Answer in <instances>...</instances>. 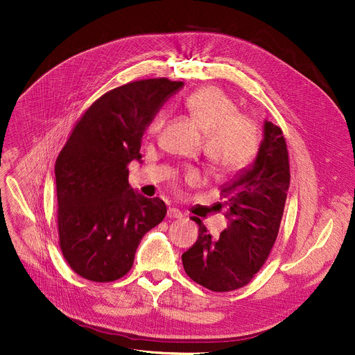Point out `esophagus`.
Returning <instances> with one entry per match:
<instances>
[{
    "mask_svg": "<svg viewBox=\"0 0 355 355\" xmlns=\"http://www.w3.org/2000/svg\"><path fill=\"white\" fill-rule=\"evenodd\" d=\"M166 216H168V218H181V217H184V214L178 209H174V207L168 209Z\"/></svg>",
    "mask_w": 355,
    "mask_h": 355,
    "instance_id": "obj_1",
    "label": "esophagus"
}]
</instances>
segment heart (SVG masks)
Listing matches in <instances>:
<instances>
[{"instance_id":"1","label":"heart","mask_w":355,"mask_h":355,"mask_svg":"<svg viewBox=\"0 0 355 355\" xmlns=\"http://www.w3.org/2000/svg\"><path fill=\"white\" fill-rule=\"evenodd\" d=\"M191 119L204 134V153L220 171H236L245 166L256 151V130L245 116L234 115L236 105L225 92L214 86L196 90L185 99ZM164 123L158 115L148 126V135H157ZM190 171L189 180H197Z\"/></svg>"}]
</instances>
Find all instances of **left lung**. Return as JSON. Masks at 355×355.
<instances>
[{"mask_svg": "<svg viewBox=\"0 0 355 355\" xmlns=\"http://www.w3.org/2000/svg\"><path fill=\"white\" fill-rule=\"evenodd\" d=\"M289 159L282 129L263 121V138L254 161L223 185L227 227L217 240L197 217L198 239L182 253V266L194 282L214 292L248 285L275 245L289 189Z\"/></svg>", "mask_w": 355, "mask_h": 355, "instance_id": "8db88e82", "label": "left lung"}]
</instances>
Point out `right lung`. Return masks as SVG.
<instances>
[{
    "mask_svg": "<svg viewBox=\"0 0 355 355\" xmlns=\"http://www.w3.org/2000/svg\"><path fill=\"white\" fill-rule=\"evenodd\" d=\"M182 86L162 78L105 93L85 112L55 159L60 248L70 268L92 282L126 275L144 234L166 214L161 198L130 187L128 165L142 162L145 129Z\"/></svg>",
    "mask_w": 355,
    "mask_h": 355,
    "instance_id": "right-lung-1",
    "label": "right lung"
}]
</instances>
